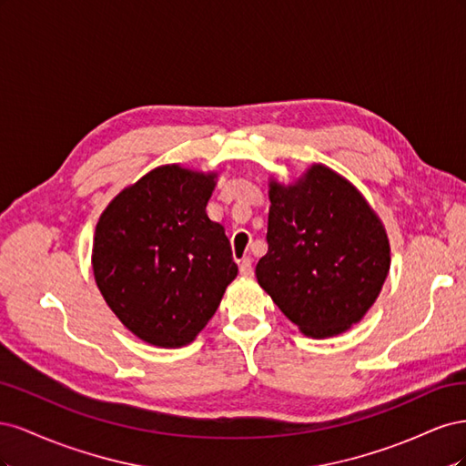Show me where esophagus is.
I'll return each mask as SVG.
<instances>
[{
  "mask_svg": "<svg viewBox=\"0 0 466 466\" xmlns=\"http://www.w3.org/2000/svg\"><path fill=\"white\" fill-rule=\"evenodd\" d=\"M238 272H241V276H245V278L252 276V258L245 257L238 260Z\"/></svg>",
  "mask_w": 466,
  "mask_h": 466,
  "instance_id": "34e87169",
  "label": "esophagus"
}]
</instances>
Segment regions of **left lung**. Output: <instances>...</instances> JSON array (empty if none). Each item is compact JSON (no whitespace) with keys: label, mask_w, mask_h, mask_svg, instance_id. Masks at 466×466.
<instances>
[{"label":"left lung","mask_w":466,"mask_h":466,"mask_svg":"<svg viewBox=\"0 0 466 466\" xmlns=\"http://www.w3.org/2000/svg\"><path fill=\"white\" fill-rule=\"evenodd\" d=\"M268 252L257 279L309 338L350 330L390 270L387 229L348 178L313 163L293 182L268 178Z\"/></svg>","instance_id":"1"}]
</instances>
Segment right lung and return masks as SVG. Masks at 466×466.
Returning a JSON list of instances; mask_svg holds the SVG:
<instances>
[{"instance_id":"obj_1","label":"right lung","mask_w":466,"mask_h":466,"mask_svg":"<svg viewBox=\"0 0 466 466\" xmlns=\"http://www.w3.org/2000/svg\"><path fill=\"white\" fill-rule=\"evenodd\" d=\"M218 177L178 163L155 167L120 190L96 221V288L146 344L194 342L237 278L223 225L206 214Z\"/></svg>"}]
</instances>
